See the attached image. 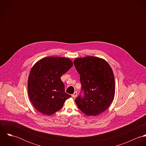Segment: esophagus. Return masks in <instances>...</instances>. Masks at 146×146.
I'll return each mask as SVG.
<instances>
[{
	"instance_id": "obj_1",
	"label": "esophagus",
	"mask_w": 146,
	"mask_h": 146,
	"mask_svg": "<svg viewBox=\"0 0 146 146\" xmlns=\"http://www.w3.org/2000/svg\"><path fill=\"white\" fill-rule=\"evenodd\" d=\"M77 96H78V92H75L73 94H72V97L73 98H75Z\"/></svg>"
}]
</instances>
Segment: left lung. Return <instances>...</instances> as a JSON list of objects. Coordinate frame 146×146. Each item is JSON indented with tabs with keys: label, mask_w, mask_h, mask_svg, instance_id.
<instances>
[{
	"label": "left lung",
	"mask_w": 146,
	"mask_h": 146,
	"mask_svg": "<svg viewBox=\"0 0 146 146\" xmlns=\"http://www.w3.org/2000/svg\"><path fill=\"white\" fill-rule=\"evenodd\" d=\"M84 96L75 100L78 108L88 116H96L104 111L112 102L115 94L113 71L104 59L87 56L74 61Z\"/></svg>",
	"instance_id": "left-lung-1"
}]
</instances>
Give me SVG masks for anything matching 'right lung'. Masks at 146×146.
I'll list each match as a JSON object with an SVG mask.
<instances>
[{"mask_svg":"<svg viewBox=\"0 0 146 146\" xmlns=\"http://www.w3.org/2000/svg\"><path fill=\"white\" fill-rule=\"evenodd\" d=\"M72 66L69 58L48 57L33 66L28 78L27 91L32 104L39 112L51 115L60 110L71 97L65 93L61 77Z\"/></svg>","mask_w":146,"mask_h":146,"instance_id":"obj_1","label":"right lung"}]
</instances>
